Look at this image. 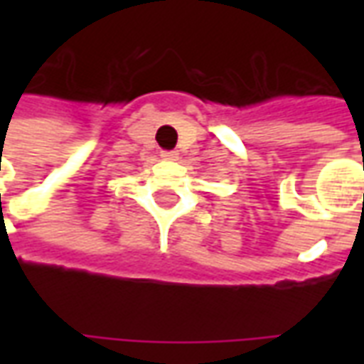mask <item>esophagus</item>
<instances>
[{"instance_id": "34e87169", "label": "esophagus", "mask_w": 364, "mask_h": 364, "mask_svg": "<svg viewBox=\"0 0 364 364\" xmlns=\"http://www.w3.org/2000/svg\"><path fill=\"white\" fill-rule=\"evenodd\" d=\"M164 159H179V151L177 150H169V151H161L159 154Z\"/></svg>"}]
</instances>
